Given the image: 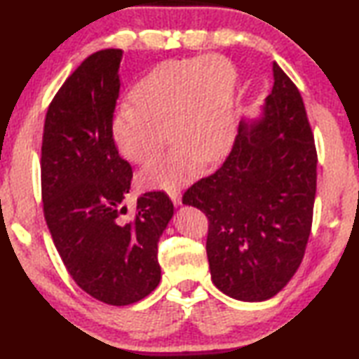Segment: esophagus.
<instances>
[{
	"mask_svg": "<svg viewBox=\"0 0 359 359\" xmlns=\"http://www.w3.org/2000/svg\"><path fill=\"white\" fill-rule=\"evenodd\" d=\"M169 198L172 199V203H174L175 208H177V205L182 204V196H180L179 190H171V191H169Z\"/></svg>",
	"mask_w": 359,
	"mask_h": 359,
	"instance_id": "esophagus-1",
	"label": "esophagus"
}]
</instances>
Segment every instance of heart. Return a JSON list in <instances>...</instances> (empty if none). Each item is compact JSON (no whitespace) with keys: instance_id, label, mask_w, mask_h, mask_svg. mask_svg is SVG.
<instances>
[{"instance_id":"heart-1","label":"heart","mask_w":359,"mask_h":359,"mask_svg":"<svg viewBox=\"0 0 359 359\" xmlns=\"http://www.w3.org/2000/svg\"><path fill=\"white\" fill-rule=\"evenodd\" d=\"M130 101L133 106L111 120L112 142L125 160L145 165L168 134L176 142L144 168L141 182L147 188L174 190L190 182L203 161L220 160L238 136V71L222 55L158 65L135 83Z\"/></svg>"}]
</instances>
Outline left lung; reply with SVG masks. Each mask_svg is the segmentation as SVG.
<instances>
[{
	"label": "left lung",
	"mask_w": 359,
	"mask_h": 359,
	"mask_svg": "<svg viewBox=\"0 0 359 359\" xmlns=\"http://www.w3.org/2000/svg\"><path fill=\"white\" fill-rule=\"evenodd\" d=\"M274 85L257 117L244 118L226 161L185 191L182 203L209 218L215 287L261 302L299 267L311 236L317 150L299 90L272 63Z\"/></svg>",
	"instance_id": "obj_1"
}]
</instances>
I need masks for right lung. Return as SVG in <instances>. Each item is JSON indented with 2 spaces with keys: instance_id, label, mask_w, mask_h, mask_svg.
Wrapping results in <instances>:
<instances>
[{
  "instance_id": "right-lung-1",
  "label": "right lung",
  "mask_w": 359,
  "mask_h": 359,
  "mask_svg": "<svg viewBox=\"0 0 359 359\" xmlns=\"http://www.w3.org/2000/svg\"><path fill=\"white\" fill-rule=\"evenodd\" d=\"M123 50L83 60L48 106L42 136L44 217L66 269L85 293L111 306L144 299L161 278L158 241L174 215L163 191L137 198L125 220L131 166L111 137Z\"/></svg>"
}]
</instances>
